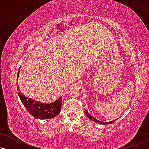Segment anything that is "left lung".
Masks as SVG:
<instances>
[{"instance_id":"8db88e82","label":"left lung","mask_w":149,"mask_h":149,"mask_svg":"<svg viewBox=\"0 0 149 149\" xmlns=\"http://www.w3.org/2000/svg\"><path fill=\"white\" fill-rule=\"evenodd\" d=\"M85 115H86L87 116H88V118H90V120H92L95 121V122L97 123H100V124H103V125H106V124L107 123H106V122H102V121H100V120H97L96 118H94L93 116H92L91 115H90V113H88V111H87L85 110ZM117 120V119L114 120ZM114 120H113V121H111V122H109V123H110V124L113 123V121H114Z\"/></svg>"}]
</instances>
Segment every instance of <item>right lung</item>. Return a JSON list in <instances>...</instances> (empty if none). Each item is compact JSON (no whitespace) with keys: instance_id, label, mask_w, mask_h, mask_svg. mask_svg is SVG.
<instances>
[{"instance_id":"obj_1","label":"right lung","mask_w":149,"mask_h":149,"mask_svg":"<svg viewBox=\"0 0 149 149\" xmlns=\"http://www.w3.org/2000/svg\"><path fill=\"white\" fill-rule=\"evenodd\" d=\"M19 70L18 71V76ZM17 76V77H18ZM17 90L19 91L17 85ZM20 100L24 104L26 109L29 113L36 118L39 119H49L55 117L61 111V104H62V98L59 97L57 100L54 101L52 104H45L40 102H36L31 99L26 98L22 95L19 94Z\"/></svg>"}]
</instances>
